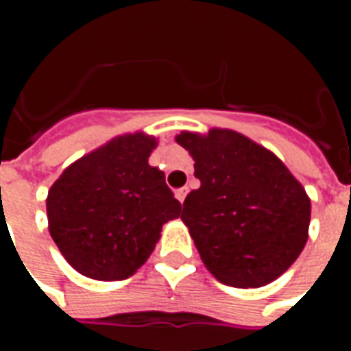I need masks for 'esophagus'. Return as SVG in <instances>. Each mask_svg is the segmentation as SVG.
<instances>
[{
    "label": "esophagus",
    "instance_id": "1",
    "mask_svg": "<svg viewBox=\"0 0 351 351\" xmlns=\"http://www.w3.org/2000/svg\"><path fill=\"white\" fill-rule=\"evenodd\" d=\"M186 193H188V188H180V190L175 191L176 199H178L180 203H184V199H186Z\"/></svg>",
    "mask_w": 351,
    "mask_h": 351
}]
</instances>
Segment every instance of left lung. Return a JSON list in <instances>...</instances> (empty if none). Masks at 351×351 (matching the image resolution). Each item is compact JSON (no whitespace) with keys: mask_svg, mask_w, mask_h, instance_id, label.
I'll return each mask as SVG.
<instances>
[{"mask_svg":"<svg viewBox=\"0 0 351 351\" xmlns=\"http://www.w3.org/2000/svg\"><path fill=\"white\" fill-rule=\"evenodd\" d=\"M175 141L201 180L180 220L210 274L233 287L267 286L284 274L308 241L302 184L271 150L233 130L180 131Z\"/></svg>","mask_w":351,"mask_h":351,"instance_id":"8db88e82","label":"left lung"}]
</instances>
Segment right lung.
Masks as SVG:
<instances>
[{"instance_id":"1","label":"right lung","mask_w":351,"mask_h":351,"mask_svg":"<svg viewBox=\"0 0 351 351\" xmlns=\"http://www.w3.org/2000/svg\"><path fill=\"white\" fill-rule=\"evenodd\" d=\"M156 146L143 131L118 135L50 186V237L77 272L101 282L130 278L150 258L163 223L180 216L165 173L148 163Z\"/></svg>"}]
</instances>
